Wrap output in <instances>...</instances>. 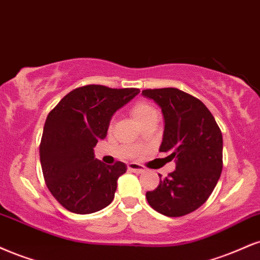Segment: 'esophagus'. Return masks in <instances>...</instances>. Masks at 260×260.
Returning <instances> with one entry per match:
<instances>
[{"label": "esophagus", "instance_id": "esophagus-1", "mask_svg": "<svg viewBox=\"0 0 260 260\" xmlns=\"http://www.w3.org/2000/svg\"><path fill=\"white\" fill-rule=\"evenodd\" d=\"M128 170L132 172H137V173H143V172H145V167L142 165L133 162V164H128Z\"/></svg>", "mask_w": 260, "mask_h": 260}]
</instances>
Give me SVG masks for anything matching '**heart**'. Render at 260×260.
Masks as SVG:
<instances>
[{"label":"heart","instance_id":"1","mask_svg":"<svg viewBox=\"0 0 260 260\" xmlns=\"http://www.w3.org/2000/svg\"><path fill=\"white\" fill-rule=\"evenodd\" d=\"M131 114H132L134 120L139 122V123L148 120L149 117L154 116V115H157L154 106L149 104L148 102H144V100H140V102H137L136 104H133L132 108H131Z\"/></svg>","mask_w":260,"mask_h":260}]
</instances>
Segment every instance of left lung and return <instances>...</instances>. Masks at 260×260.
Returning <instances> with one entry per match:
<instances>
[{"instance_id": "left-lung-1", "label": "left lung", "mask_w": 260, "mask_h": 260, "mask_svg": "<svg viewBox=\"0 0 260 260\" xmlns=\"http://www.w3.org/2000/svg\"><path fill=\"white\" fill-rule=\"evenodd\" d=\"M165 118L161 152L176 160V171L161 179L146 200L158 213L181 217L207 201L223 170V136L201 100L178 88L144 89Z\"/></svg>"}]
</instances>
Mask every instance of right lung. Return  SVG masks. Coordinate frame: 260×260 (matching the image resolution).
<instances>
[{"label": "right lung", "mask_w": 260, "mask_h": 260, "mask_svg": "<svg viewBox=\"0 0 260 260\" xmlns=\"http://www.w3.org/2000/svg\"><path fill=\"white\" fill-rule=\"evenodd\" d=\"M139 92L88 84L68 93L48 114L40 144L41 167L48 190L68 211L94 213L114 200L127 166L104 165L93 148L106 137L112 115Z\"/></svg>", "instance_id": "1"}]
</instances>
